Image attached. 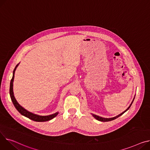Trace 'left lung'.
Listing matches in <instances>:
<instances>
[{
    "mask_svg": "<svg viewBox=\"0 0 150 150\" xmlns=\"http://www.w3.org/2000/svg\"><path fill=\"white\" fill-rule=\"evenodd\" d=\"M134 99H133V100L132 103H131V104L129 105V107H128L125 110L124 112H123L122 113L118 115L117 116H115V117H110V118H104V117H101V116H97V115H94V114H92V116H93L96 119H97V120H98V121H101V122H108V121H113V120H114V119H115L117 118L118 117H119L120 116H121L122 115H123L125 112H127V111L128 110L129 108V107H131V105H132V103H133V101H134Z\"/></svg>",
    "mask_w": 150,
    "mask_h": 150,
    "instance_id": "left-lung-1",
    "label": "left lung"
}]
</instances>
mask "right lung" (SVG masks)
Masks as SVG:
<instances>
[{
  "mask_svg": "<svg viewBox=\"0 0 150 150\" xmlns=\"http://www.w3.org/2000/svg\"><path fill=\"white\" fill-rule=\"evenodd\" d=\"M18 64H19V63L16 65V66L15 67V68L14 69L13 78L11 79V82H10V87H9L10 97H11V101H12L14 107L17 110L18 112L21 115H22L23 116H25V117H28L30 119H31V120H33V121H37V122H45V121H47L51 120V119L55 117L58 114V112H56L55 113H54L52 115H48V116H40V115L33 113L31 112H30L26 110V109H25L23 107H22L16 101V98L14 97V92H13V81H14V78L15 71L16 70V68L18 66Z\"/></svg>",
  "mask_w": 150,
  "mask_h": 150,
  "instance_id": "right-lung-1",
  "label": "right lung"
}]
</instances>
